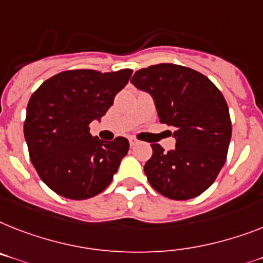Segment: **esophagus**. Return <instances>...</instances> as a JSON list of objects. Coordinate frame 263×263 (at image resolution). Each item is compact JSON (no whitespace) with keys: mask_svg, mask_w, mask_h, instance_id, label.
<instances>
[{"mask_svg":"<svg viewBox=\"0 0 263 263\" xmlns=\"http://www.w3.org/2000/svg\"><path fill=\"white\" fill-rule=\"evenodd\" d=\"M129 142H130V146H136V145L140 144V141L136 140V138H133V137H132V138H129Z\"/></svg>","mask_w":263,"mask_h":263,"instance_id":"esophagus-1","label":"esophagus"}]
</instances>
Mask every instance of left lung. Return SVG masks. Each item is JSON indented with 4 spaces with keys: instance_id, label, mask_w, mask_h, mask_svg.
Masks as SVG:
<instances>
[{
    "instance_id": "left-lung-1",
    "label": "left lung",
    "mask_w": 263,
    "mask_h": 263,
    "mask_svg": "<svg viewBox=\"0 0 263 263\" xmlns=\"http://www.w3.org/2000/svg\"><path fill=\"white\" fill-rule=\"evenodd\" d=\"M130 82L152 95L160 122L175 129L173 151L152 144L144 166L151 185L173 200L203 194L224 165L231 140L222 92L203 73L171 63L140 69Z\"/></svg>"
}]
</instances>
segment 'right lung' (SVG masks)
Returning a JSON list of instances; mask_svg holds the SVG:
<instances>
[{
  "label": "right lung",
  "instance_id": "1",
  "mask_svg": "<svg viewBox=\"0 0 263 263\" xmlns=\"http://www.w3.org/2000/svg\"><path fill=\"white\" fill-rule=\"evenodd\" d=\"M132 72L64 71L45 80L30 97L24 122L30 161L60 196L84 200L111 183L129 141L125 137L102 141L91 136L88 125L101 121Z\"/></svg>",
  "mask_w": 263,
  "mask_h": 263
}]
</instances>
